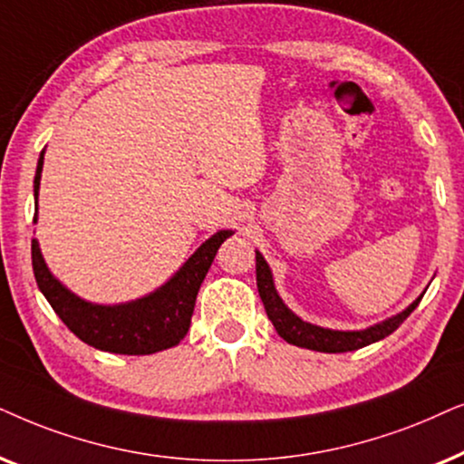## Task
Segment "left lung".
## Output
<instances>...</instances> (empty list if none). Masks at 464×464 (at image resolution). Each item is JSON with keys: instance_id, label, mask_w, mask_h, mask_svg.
Segmentation results:
<instances>
[{"instance_id": "1", "label": "left lung", "mask_w": 464, "mask_h": 464, "mask_svg": "<svg viewBox=\"0 0 464 464\" xmlns=\"http://www.w3.org/2000/svg\"><path fill=\"white\" fill-rule=\"evenodd\" d=\"M256 286L265 305V312H267L271 324L276 326L277 335L286 339L288 343L299 345V348L329 352V354L365 348L369 343H375L380 342V339L388 337L391 333L399 329L401 323H403L413 310H416L420 299H422V295L426 293L424 290V293L420 295L416 301H411L403 312L394 314V316L382 320L378 324H372L367 326V329H358V331H335V329H324V326L307 323V320L296 316V314L284 304L282 296L277 295L276 290L271 267L258 250H256Z\"/></svg>"}]
</instances>
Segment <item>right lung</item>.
I'll list each match as a JSON object with an SVG mask.
<instances>
[{"label": "right lung", "mask_w": 464, "mask_h": 464, "mask_svg": "<svg viewBox=\"0 0 464 464\" xmlns=\"http://www.w3.org/2000/svg\"><path fill=\"white\" fill-rule=\"evenodd\" d=\"M44 152L46 148L40 152L34 178V222H38V195ZM231 236V228H220L188 256V261L168 282L140 299L114 305L92 304V301L72 293L48 269L35 237L31 239V261H34L35 282H38L42 295L46 296L48 304L73 335L97 350L141 356L174 348L187 335L203 277H206L220 244Z\"/></svg>", "instance_id": "right-lung-1"}]
</instances>
